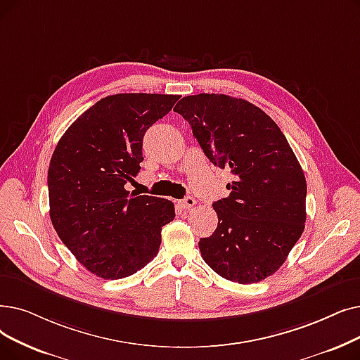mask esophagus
Returning <instances> with one entry per match:
<instances>
[{
  "mask_svg": "<svg viewBox=\"0 0 360 360\" xmlns=\"http://www.w3.org/2000/svg\"><path fill=\"white\" fill-rule=\"evenodd\" d=\"M179 206L184 209V210H190L191 207L195 206V200L193 197H185L184 200L179 201Z\"/></svg>",
  "mask_w": 360,
  "mask_h": 360,
  "instance_id": "esophagus-1",
  "label": "esophagus"
}]
</instances>
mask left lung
I'll list each match as a JSON object with an SVG mask.
<instances>
[{"instance_id": "left-lung-1", "label": "left lung", "mask_w": 360, "mask_h": 360, "mask_svg": "<svg viewBox=\"0 0 360 360\" xmlns=\"http://www.w3.org/2000/svg\"><path fill=\"white\" fill-rule=\"evenodd\" d=\"M174 110L209 160L236 175L229 197L213 202L219 222L198 243L202 260L238 284L271 276L306 222V178L285 135L259 107L225 94L184 97Z\"/></svg>"}]
</instances>
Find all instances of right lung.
Listing matches in <instances>:
<instances>
[{"instance_id": "add662e5", "label": "right lung", "mask_w": 360, "mask_h": 360, "mask_svg": "<svg viewBox=\"0 0 360 360\" xmlns=\"http://www.w3.org/2000/svg\"><path fill=\"white\" fill-rule=\"evenodd\" d=\"M179 96L116 94L77 117L49 167L50 217L60 240L104 279L143 269L159 253L162 228L174 221L170 200L124 190L141 169L143 139Z\"/></svg>"}]
</instances>
